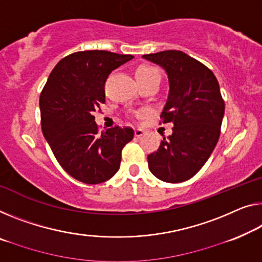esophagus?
<instances>
[{
	"mask_svg": "<svg viewBox=\"0 0 262 262\" xmlns=\"http://www.w3.org/2000/svg\"><path fill=\"white\" fill-rule=\"evenodd\" d=\"M143 135H144V130H142V128H136L135 136L137 137V138H139V137H142Z\"/></svg>",
	"mask_w": 262,
	"mask_h": 262,
	"instance_id": "34e87169",
	"label": "esophagus"
}]
</instances>
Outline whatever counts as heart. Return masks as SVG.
I'll use <instances>...</instances> for the list:
<instances>
[{"label":"heart","instance_id":"1","mask_svg":"<svg viewBox=\"0 0 262 262\" xmlns=\"http://www.w3.org/2000/svg\"><path fill=\"white\" fill-rule=\"evenodd\" d=\"M152 75H157L160 77L159 71L154 67L140 66L137 68V70H136V77H148V76H152Z\"/></svg>","mask_w":262,"mask_h":262}]
</instances>
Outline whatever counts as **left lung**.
Here are the masks:
<instances>
[{
	"label": "left lung",
	"mask_w": 262,
	"mask_h": 262,
	"mask_svg": "<svg viewBox=\"0 0 262 262\" xmlns=\"http://www.w3.org/2000/svg\"><path fill=\"white\" fill-rule=\"evenodd\" d=\"M163 67L168 77V97L160 123H172L158 150L147 156L152 174L166 183H182L198 172L219 140L225 102L219 83L203 63L178 50L143 55Z\"/></svg>",
	"instance_id": "obj_1"
}]
</instances>
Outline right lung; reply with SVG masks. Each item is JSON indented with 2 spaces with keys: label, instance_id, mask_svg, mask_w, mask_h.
<instances>
[{
  "label": "right lung",
  "instance_id": "right-lung-1",
  "mask_svg": "<svg viewBox=\"0 0 262 262\" xmlns=\"http://www.w3.org/2000/svg\"><path fill=\"white\" fill-rule=\"evenodd\" d=\"M134 58L105 50L74 52L62 58L39 96L44 138L63 170L85 184H99L118 171L131 127L99 132L94 112L105 103L106 78Z\"/></svg>",
  "mask_w": 262,
  "mask_h": 262
}]
</instances>
